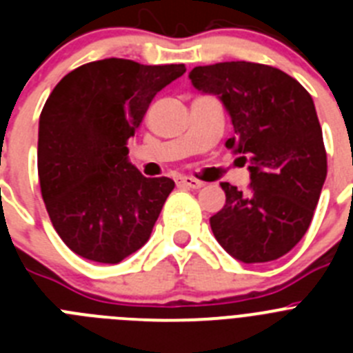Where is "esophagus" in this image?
Instances as JSON below:
<instances>
[{"label":"esophagus","instance_id":"esophagus-1","mask_svg":"<svg viewBox=\"0 0 353 353\" xmlns=\"http://www.w3.org/2000/svg\"><path fill=\"white\" fill-rule=\"evenodd\" d=\"M176 183L182 187H189V189H201V187L205 185L201 180H196L192 179V176H179V179H176Z\"/></svg>","mask_w":353,"mask_h":353}]
</instances>
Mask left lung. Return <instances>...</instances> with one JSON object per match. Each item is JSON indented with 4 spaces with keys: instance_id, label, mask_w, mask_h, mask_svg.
Listing matches in <instances>:
<instances>
[{
    "instance_id": "left-lung-1",
    "label": "left lung",
    "mask_w": 353,
    "mask_h": 353,
    "mask_svg": "<svg viewBox=\"0 0 353 353\" xmlns=\"http://www.w3.org/2000/svg\"><path fill=\"white\" fill-rule=\"evenodd\" d=\"M189 77L221 99L235 130L226 148L251 173L245 194L221 183L226 205L210 217L215 239L244 263L285 256L307 232L327 176L313 99L283 70L251 61L194 67Z\"/></svg>"
}]
</instances>
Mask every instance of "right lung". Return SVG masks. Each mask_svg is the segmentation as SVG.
<instances>
[{"label":"right lung","instance_id":"1","mask_svg":"<svg viewBox=\"0 0 353 353\" xmlns=\"http://www.w3.org/2000/svg\"><path fill=\"white\" fill-rule=\"evenodd\" d=\"M185 65L108 58L81 65L56 84L39 121V180L56 233L99 263H120L146 244L173 191L129 162L127 141L150 102Z\"/></svg>","mask_w":353,"mask_h":353}]
</instances>
